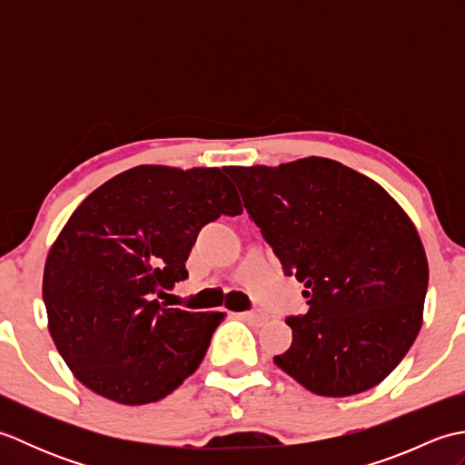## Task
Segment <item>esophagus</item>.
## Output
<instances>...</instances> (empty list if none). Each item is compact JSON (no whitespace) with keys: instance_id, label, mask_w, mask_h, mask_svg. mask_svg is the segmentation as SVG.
I'll use <instances>...</instances> for the list:
<instances>
[{"instance_id":"obj_1","label":"esophagus","mask_w":465,"mask_h":465,"mask_svg":"<svg viewBox=\"0 0 465 465\" xmlns=\"http://www.w3.org/2000/svg\"><path fill=\"white\" fill-rule=\"evenodd\" d=\"M238 318L250 322V323H255V325H263L265 322H268V313H263V312H243V313H238Z\"/></svg>"}]
</instances>
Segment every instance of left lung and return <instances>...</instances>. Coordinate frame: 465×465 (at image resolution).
Instances as JSON below:
<instances>
[{"label": "left lung", "mask_w": 465, "mask_h": 465, "mask_svg": "<svg viewBox=\"0 0 465 465\" xmlns=\"http://www.w3.org/2000/svg\"><path fill=\"white\" fill-rule=\"evenodd\" d=\"M310 310L292 315L278 368L318 396L378 385L416 341L428 258L416 225L368 175L328 157L225 167Z\"/></svg>", "instance_id": "obj_1"}]
</instances>
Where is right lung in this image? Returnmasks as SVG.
<instances>
[{
  "mask_svg": "<svg viewBox=\"0 0 465 465\" xmlns=\"http://www.w3.org/2000/svg\"><path fill=\"white\" fill-rule=\"evenodd\" d=\"M240 215L220 167L137 165L97 187L47 253V328L85 388L124 406L165 398L200 368L222 312L163 308L197 233Z\"/></svg>",
  "mask_w": 465,
  "mask_h": 465,
  "instance_id": "obj_1",
  "label": "right lung"
}]
</instances>
